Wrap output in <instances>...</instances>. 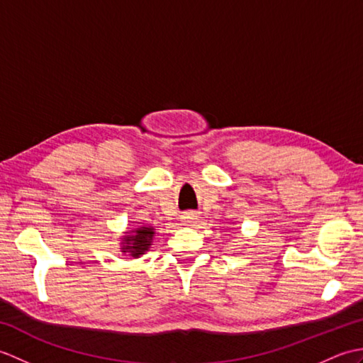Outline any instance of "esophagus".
<instances>
[{"label": "esophagus", "instance_id": "34e87169", "mask_svg": "<svg viewBox=\"0 0 363 363\" xmlns=\"http://www.w3.org/2000/svg\"><path fill=\"white\" fill-rule=\"evenodd\" d=\"M182 220H184V223H186V225H191V223H195V220H198V215L194 213V212H187L182 217Z\"/></svg>", "mask_w": 363, "mask_h": 363}]
</instances>
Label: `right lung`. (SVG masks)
Instances as JSON below:
<instances>
[{
    "mask_svg": "<svg viewBox=\"0 0 363 363\" xmlns=\"http://www.w3.org/2000/svg\"><path fill=\"white\" fill-rule=\"evenodd\" d=\"M134 234L135 235L125 237L126 246H123V250H125V252H130L133 257H138L150 248L154 230L152 228H138Z\"/></svg>",
    "mask_w": 363,
    "mask_h": 363,
    "instance_id": "right-lung-1",
    "label": "right lung"
}]
</instances>
